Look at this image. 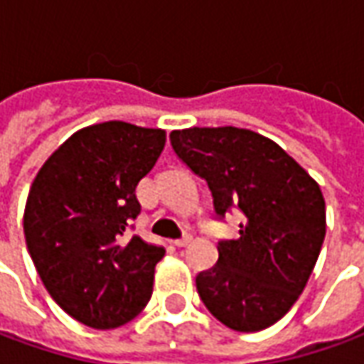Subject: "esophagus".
Returning a JSON list of instances; mask_svg holds the SVG:
<instances>
[{
  "label": "esophagus",
  "mask_w": 364,
  "mask_h": 364,
  "mask_svg": "<svg viewBox=\"0 0 364 364\" xmlns=\"http://www.w3.org/2000/svg\"><path fill=\"white\" fill-rule=\"evenodd\" d=\"M191 241H193L191 235H183L181 239H177V241H173V245H175V247H187V245L191 243Z\"/></svg>",
  "instance_id": "1"
}]
</instances>
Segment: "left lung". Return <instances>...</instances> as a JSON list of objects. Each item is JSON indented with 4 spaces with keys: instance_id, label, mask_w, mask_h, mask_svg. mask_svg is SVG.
Returning <instances> with one entry per match:
<instances>
[{
    "instance_id": "obj_1",
    "label": "left lung",
    "mask_w": 364,
    "mask_h": 364,
    "mask_svg": "<svg viewBox=\"0 0 364 364\" xmlns=\"http://www.w3.org/2000/svg\"><path fill=\"white\" fill-rule=\"evenodd\" d=\"M175 153L213 193L215 213L237 205L239 239L217 245L219 261L197 291L225 327L255 333L275 325L303 293L327 231L325 197L299 163L261 133L241 127L171 131Z\"/></svg>"
}]
</instances>
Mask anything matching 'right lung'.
<instances>
[{"label":"right lung","mask_w":364,"mask_h":364,"mask_svg":"<svg viewBox=\"0 0 364 364\" xmlns=\"http://www.w3.org/2000/svg\"><path fill=\"white\" fill-rule=\"evenodd\" d=\"M165 139L163 129L95 123L61 143L31 183L27 251L47 293L87 327H121L149 303L165 249L125 229L139 215L135 189Z\"/></svg>","instance_id":"obj_1"}]
</instances>
